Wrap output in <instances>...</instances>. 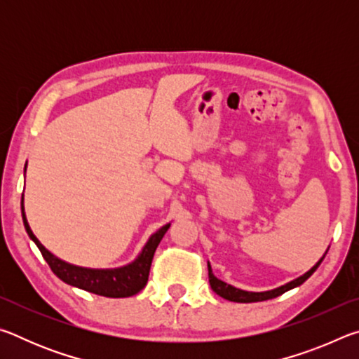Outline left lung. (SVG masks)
Wrapping results in <instances>:
<instances>
[{
    "mask_svg": "<svg viewBox=\"0 0 359 359\" xmlns=\"http://www.w3.org/2000/svg\"><path fill=\"white\" fill-rule=\"evenodd\" d=\"M325 255L321 257V259L318 261L317 264H315L311 271H307L306 274L294 278V280H291L287 285H282V287H278L276 290H271V291H263V293H253V291H244V290H239L233 287V285H228L222 282L220 278H217L214 274H212V267L208 263L209 267V283H210V288L215 291L218 296H222L223 299H228V301H233V302H258V301H267V299H272V297H277L283 294L285 291H288L294 287H299L304 282L307 280L309 277H311L315 271H317V267L320 266L321 261H323Z\"/></svg>",
    "mask_w": 359,
    "mask_h": 359,
    "instance_id": "1",
    "label": "left lung"
}]
</instances>
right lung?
Masks as SVG:
<instances>
[{
  "mask_svg": "<svg viewBox=\"0 0 359 359\" xmlns=\"http://www.w3.org/2000/svg\"><path fill=\"white\" fill-rule=\"evenodd\" d=\"M22 218L29 239L38 245L42 257H44L47 264L50 266L52 272L60 278V280L71 285V287H77L81 290L90 291V293L93 294L106 297H128L139 293V291L147 285L151 259H154L156 247L161 242L163 236L166 234L169 226H171V223H168L163 228L158 229L155 234H151L147 244L144 245L142 252L139 253V257L133 261V263L123 267H117V269H90V267H81L66 263V261L57 258L55 255L48 252L47 248L41 244L27 222L25 210H23V194Z\"/></svg>",
  "mask_w": 359,
  "mask_h": 359,
  "instance_id": "obj_1",
  "label": "right lung"
}]
</instances>
